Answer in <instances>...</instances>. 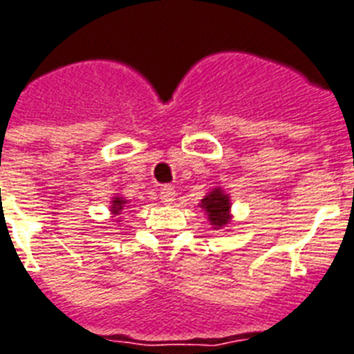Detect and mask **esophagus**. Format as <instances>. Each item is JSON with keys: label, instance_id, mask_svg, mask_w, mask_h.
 <instances>
[{"label": "esophagus", "instance_id": "esophagus-1", "mask_svg": "<svg viewBox=\"0 0 354 354\" xmlns=\"http://www.w3.org/2000/svg\"><path fill=\"white\" fill-rule=\"evenodd\" d=\"M174 198H176V190L173 187L165 185L164 189H160V201L164 203V205H171L174 201Z\"/></svg>", "mask_w": 354, "mask_h": 354}]
</instances>
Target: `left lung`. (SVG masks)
I'll list each match as a JSON object with an SVG mask.
<instances>
[{"mask_svg": "<svg viewBox=\"0 0 354 354\" xmlns=\"http://www.w3.org/2000/svg\"><path fill=\"white\" fill-rule=\"evenodd\" d=\"M201 207L205 208V212L208 215V221L214 224L215 228H221L224 224H228L230 199L221 189H215L207 198L201 199Z\"/></svg>", "mask_w": 354, "mask_h": 354, "instance_id": "left-lung-1", "label": "left lung"}]
</instances>
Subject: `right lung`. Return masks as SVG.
<instances>
[{"mask_svg":"<svg viewBox=\"0 0 354 354\" xmlns=\"http://www.w3.org/2000/svg\"><path fill=\"white\" fill-rule=\"evenodd\" d=\"M112 205H113V207H112L113 214H119V212L122 210V207H124V205H126V201H124V199H121V198H115L112 201Z\"/></svg>","mask_w":354,"mask_h":354,"instance_id":"right-lung-1","label":"right lung"}]
</instances>
